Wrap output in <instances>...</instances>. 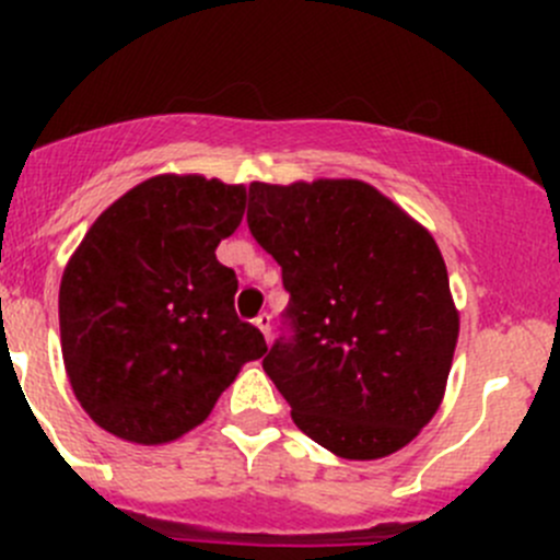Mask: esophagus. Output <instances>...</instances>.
<instances>
[{
	"mask_svg": "<svg viewBox=\"0 0 560 560\" xmlns=\"http://www.w3.org/2000/svg\"><path fill=\"white\" fill-rule=\"evenodd\" d=\"M254 325H257L259 330H262L265 341H270V314H259L257 319H254Z\"/></svg>",
	"mask_w": 560,
	"mask_h": 560,
	"instance_id": "obj_1",
	"label": "esophagus"
}]
</instances>
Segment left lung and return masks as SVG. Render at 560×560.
Segmentation results:
<instances>
[{"label":"left lung","instance_id":"left-lung-1","mask_svg":"<svg viewBox=\"0 0 560 560\" xmlns=\"http://www.w3.org/2000/svg\"><path fill=\"white\" fill-rule=\"evenodd\" d=\"M246 222L281 265L295 336L262 360L295 425L347 460L398 453L439 411L460 330L433 235L376 186H248Z\"/></svg>","mask_w":560,"mask_h":560}]
</instances>
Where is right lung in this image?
I'll return each mask as SVG.
<instances>
[{
    "instance_id": "obj_1",
    "label": "right lung",
    "mask_w": 560,
    "mask_h": 560,
    "mask_svg": "<svg viewBox=\"0 0 560 560\" xmlns=\"http://www.w3.org/2000/svg\"><path fill=\"white\" fill-rule=\"evenodd\" d=\"M246 186L154 175L97 217L59 287L61 358L89 417L132 444L200 425L262 332L235 314L238 279L217 246L238 230Z\"/></svg>"
}]
</instances>
